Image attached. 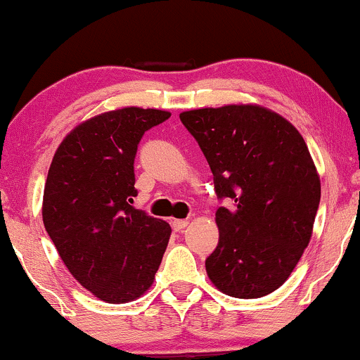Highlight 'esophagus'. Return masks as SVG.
<instances>
[{
  "instance_id": "obj_1",
  "label": "esophagus",
  "mask_w": 360,
  "mask_h": 360,
  "mask_svg": "<svg viewBox=\"0 0 360 360\" xmlns=\"http://www.w3.org/2000/svg\"><path fill=\"white\" fill-rule=\"evenodd\" d=\"M188 220H172V229L176 230V232H181V230H184L186 226H188Z\"/></svg>"
}]
</instances>
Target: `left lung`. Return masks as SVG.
Returning a JSON list of instances; mask_svg holds the SVG:
<instances>
[{
	"mask_svg": "<svg viewBox=\"0 0 360 360\" xmlns=\"http://www.w3.org/2000/svg\"><path fill=\"white\" fill-rule=\"evenodd\" d=\"M200 143L218 198L217 249L206 259L214 288L262 298L286 283L313 233L320 176L296 127L260 105H225L179 115Z\"/></svg>",
	"mask_w": 360,
	"mask_h": 360,
	"instance_id": "1",
	"label": "left lung"
}]
</instances>
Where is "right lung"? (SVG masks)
Returning a JSON list of instances; mask_svg holds the SVG:
<instances>
[{
  "label": "right lung",
  "instance_id": "1",
  "mask_svg": "<svg viewBox=\"0 0 360 360\" xmlns=\"http://www.w3.org/2000/svg\"><path fill=\"white\" fill-rule=\"evenodd\" d=\"M169 117L125 106L84 120L65 135L49 167L45 230L72 278L105 303L140 298L166 252L169 223L131 203L140 139Z\"/></svg>",
  "mask_w": 360,
  "mask_h": 360
}]
</instances>
